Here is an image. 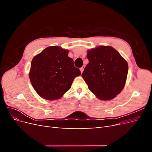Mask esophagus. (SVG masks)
<instances>
[{"instance_id":"1","label":"esophagus","mask_w":152,"mask_h":152,"mask_svg":"<svg viewBox=\"0 0 152 152\" xmlns=\"http://www.w3.org/2000/svg\"><path fill=\"white\" fill-rule=\"evenodd\" d=\"M84 68H85V66H82L80 68V70L81 73L83 72V71H84Z\"/></svg>"}]
</instances>
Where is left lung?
Wrapping results in <instances>:
<instances>
[{
	"instance_id": "8db88e82",
	"label": "left lung",
	"mask_w": 152,
	"mask_h": 152,
	"mask_svg": "<svg viewBox=\"0 0 152 152\" xmlns=\"http://www.w3.org/2000/svg\"><path fill=\"white\" fill-rule=\"evenodd\" d=\"M89 63L82 77L89 89L101 100H110L125 86L128 64L111 46H101L87 51Z\"/></svg>"
}]
</instances>
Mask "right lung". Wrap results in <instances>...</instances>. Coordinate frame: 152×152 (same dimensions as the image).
Here are the masks:
<instances>
[{
  "label": "right lung",
  "mask_w": 152,
  "mask_h": 152,
  "mask_svg": "<svg viewBox=\"0 0 152 152\" xmlns=\"http://www.w3.org/2000/svg\"><path fill=\"white\" fill-rule=\"evenodd\" d=\"M68 54V50L50 46L32 59L30 80L35 91L44 99L61 98L71 88L75 78L80 75V70L74 66L73 59Z\"/></svg>",
  "instance_id": "obj_1"
}]
</instances>
